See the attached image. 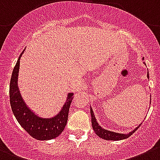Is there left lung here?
I'll return each mask as SVG.
<instances>
[{"instance_id":"obj_1","label":"left lung","mask_w":160,"mask_h":160,"mask_svg":"<svg viewBox=\"0 0 160 160\" xmlns=\"http://www.w3.org/2000/svg\"><path fill=\"white\" fill-rule=\"evenodd\" d=\"M144 60V58H143ZM148 78H149V75H148V71L147 74ZM90 113H91V118H92V127L93 128L94 132L97 133V136H99L100 138H103V139L105 140H110V141H119V140H123L126 139V138H129L130 136H131L138 128L139 127H137L135 130H133V131L130 132V133H127V134H124V133H115V132L109 131V130H105V129L102 128L100 126H99L98 122H97V119L95 118V115H94L93 112H92V108L90 109Z\"/></svg>"}]
</instances>
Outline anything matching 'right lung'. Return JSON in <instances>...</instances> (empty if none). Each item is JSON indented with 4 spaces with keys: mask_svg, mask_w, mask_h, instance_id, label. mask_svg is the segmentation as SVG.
<instances>
[{
    "mask_svg": "<svg viewBox=\"0 0 160 160\" xmlns=\"http://www.w3.org/2000/svg\"><path fill=\"white\" fill-rule=\"evenodd\" d=\"M22 52L19 56L11 78L9 97L10 104L15 117L21 127L32 137L39 141L54 139L64 130L67 125L70 106L73 99V92L68 93V99L58 115L51 118H42L31 112L26 105L19 93L17 86L19 60Z\"/></svg>",
    "mask_w": 160,
    "mask_h": 160,
    "instance_id": "right-lung-1",
    "label": "right lung"
}]
</instances>
